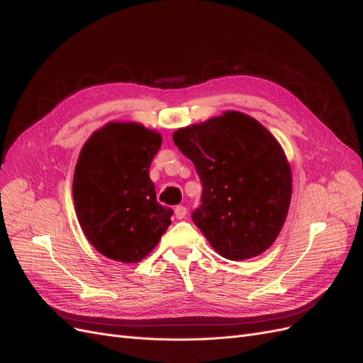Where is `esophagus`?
<instances>
[{"mask_svg":"<svg viewBox=\"0 0 363 363\" xmlns=\"http://www.w3.org/2000/svg\"><path fill=\"white\" fill-rule=\"evenodd\" d=\"M174 213L177 219H183V218H186V213H188V208H186L184 206H175Z\"/></svg>","mask_w":363,"mask_h":363,"instance_id":"esophagus-1","label":"esophagus"}]
</instances>
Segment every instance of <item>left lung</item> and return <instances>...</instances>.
Listing matches in <instances>:
<instances>
[{"label": "left lung", "instance_id": "1", "mask_svg": "<svg viewBox=\"0 0 363 363\" xmlns=\"http://www.w3.org/2000/svg\"><path fill=\"white\" fill-rule=\"evenodd\" d=\"M172 139L200 177L201 206L192 219L208 244L228 260L268 250L292 195L291 167L277 139L235 111L179 128Z\"/></svg>", "mask_w": 363, "mask_h": 363}]
</instances>
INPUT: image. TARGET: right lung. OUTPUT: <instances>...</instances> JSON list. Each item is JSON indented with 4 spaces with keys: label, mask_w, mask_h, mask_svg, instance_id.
Here are the masks:
<instances>
[{
    "label": "right lung",
    "mask_w": 363,
    "mask_h": 363,
    "mask_svg": "<svg viewBox=\"0 0 363 363\" xmlns=\"http://www.w3.org/2000/svg\"><path fill=\"white\" fill-rule=\"evenodd\" d=\"M162 136L138 123H108L86 140L75 164V213L103 256L136 263L171 224L172 208L156 200L150 164Z\"/></svg>",
    "instance_id": "add662e5"
}]
</instances>
